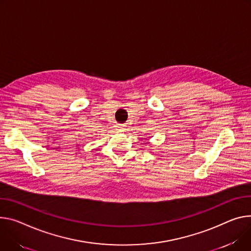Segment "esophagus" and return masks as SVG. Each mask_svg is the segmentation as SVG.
I'll return each mask as SVG.
<instances>
[{"mask_svg":"<svg viewBox=\"0 0 251 251\" xmlns=\"http://www.w3.org/2000/svg\"><path fill=\"white\" fill-rule=\"evenodd\" d=\"M122 129H123V126H122V125L116 126V130H122Z\"/></svg>","mask_w":251,"mask_h":251,"instance_id":"34e87169","label":"esophagus"}]
</instances>
